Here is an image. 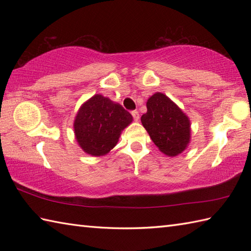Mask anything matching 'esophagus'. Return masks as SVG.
<instances>
[{"mask_svg": "<svg viewBox=\"0 0 251 251\" xmlns=\"http://www.w3.org/2000/svg\"><path fill=\"white\" fill-rule=\"evenodd\" d=\"M131 115L132 117H134V120L137 122L138 120H139V112H138L137 110L135 111H131Z\"/></svg>", "mask_w": 251, "mask_h": 251, "instance_id": "34e87169", "label": "esophagus"}]
</instances>
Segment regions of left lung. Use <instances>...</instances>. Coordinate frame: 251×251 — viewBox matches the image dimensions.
I'll use <instances>...</instances> for the list:
<instances>
[{
	"label": "left lung",
	"instance_id": "8db88e82",
	"mask_svg": "<svg viewBox=\"0 0 251 251\" xmlns=\"http://www.w3.org/2000/svg\"><path fill=\"white\" fill-rule=\"evenodd\" d=\"M147 113L141 123L158 150L168 156H177L189 146V117L166 95L156 93L147 101Z\"/></svg>",
	"mask_w": 251,
	"mask_h": 251
}]
</instances>
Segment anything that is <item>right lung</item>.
Instances as JSON below:
<instances>
[{
	"label": "right lung",
	"mask_w": 251,
	"mask_h": 251,
	"mask_svg": "<svg viewBox=\"0 0 251 251\" xmlns=\"http://www.w3.org/2000/svg\"><path fill=\"white\" fill-rule=\"evenodd\" d=\"M132 116L119 103L95 95L82 104L74 120V134L85 153L102 156L113 149Z\"/></svg>",
	"instance_id": "1"
}]
</instances>
